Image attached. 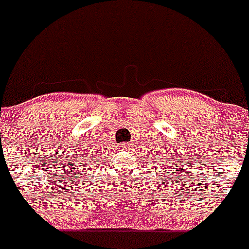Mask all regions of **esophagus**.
I'll return each instance as SVG.
<instances>
[{
    "mask_svg": "<svg viewBox=\"0 0 249 249\" xmlns=\"http://www.w3.org/2000/svg\"><path fill=\"white\" fill-rule=\"evenodd\" d=\"M121 147H122L124 150H127V149H131L132 144L131 143H123V144H121Z\"/></svg>",
    "mask_w": 249,
    "mask_h": 249,
    "instance_id": "1",
    "label": "esophagus"
}]
</instances>
